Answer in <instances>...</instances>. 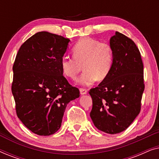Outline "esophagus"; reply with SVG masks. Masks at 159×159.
<instances>
[{"instance_id": "1", "label": "esophagus", "mask_w": 159, "mask_h": 159, "mask_svg": "<svg viewBox=\"0 0 159 159\" xmlns=\"http://www.w3.org/2000/svg\"><path fill=\"white\" fill-rule=\"evenodd\" d=\"M80 94L81 95H85L88 93V91H87L86 89H84V88H80Z\"/></svg>"}]
</instances>
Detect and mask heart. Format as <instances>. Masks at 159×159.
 <instances>
[{
  "label": "heart",
  "mask_w": 159,
  "mask_h": 159,
  "mask_svg": "<svg viewBox=\"0 0 159 159\" xmlns=\"http://www.w3.org/2000/svg\"><path fill=\"white\" fill-rule=\"evenodd\" d=\"M72 53L74 57L64 56L61 60V68L66 77L75 80L82 66L84 71L78 79L82 85L103 81L109 75L114 64V51L109 43L84 38L74 45Z\"/></svg>",
  "instance_id": "heart-1"
}]
</instances>
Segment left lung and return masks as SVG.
Masks as SVG:
<instances>
[{
	"mask_svg": "<svg viewBox=\"0 0 159 159\" xmlns=\"http://www.w3.org/2000/svg\"><path fill=\"white\" fill-rule=\"evenodd\" d=\"M110 45L114 51L111 71L89 93L93 124L101 131L113 134L125 130L139 114L145 84L143 61L135 43L116 32Z\"/></svg>",
	"mask_w": 159,
	"mask_h": 159,
	"instance_id": "obj_1",
	"label": "left lung"
}]
</instances>
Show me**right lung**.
Segmentation results:
<instances>
[{
    "label": "right lung",
    "mask_w": 159,
    "mask_h": 159,
    "mask_svg": "<svg viewBox=\"0 0 159 159\" xmlns=\"http://www.w3.org/2000/svg\"><path fill=\"white\" fill-rule=\"evenodd\" d=\"M69 41L39 32L21 45L15 58L11 91L17 116L38 135L57 132L67 104L80 97L79 89L69 83L61 68Z\"/></svg>",
    "instance_id": "1"
}]
</instances>
